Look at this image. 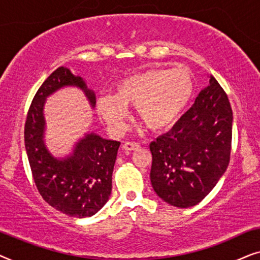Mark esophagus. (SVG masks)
Wrapping results in <instances>:
<instances>
[{
    "instance_id": "esophagus-1",
    "label": "esophagus",
    "mask_w": 260,
    "mask_h": 260,
    "mask_svg": "<svg viewBox=\"0 0 260 260\" xmlns=\"http://www.w3.org/2000/svg\"><path fill=\"white\" fill-rule=\"evenodd\" d=\"M139 147L140 145L138 143H133V141H126L122 146L124 151H134V150H138Z\"/></svg>"
}]
</instances>
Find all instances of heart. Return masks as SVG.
Masks as SVG:
<instances>
[{
  "label": "heart",
  "instance_id": "1",
  "mask_svg": "<svg viewBox=\"0 0 260 260\" xmlns=\"http://www.w3.org/2000/svg\"><path fill=\"white\" fill-rule=\"evenodd\" d=\"M193 75L186 67L151 68L122 79L113 95L100 96L99 115L113 132H121L128 106L147 128L161 131L174 124L191 99Z\"/></svg>",
  "mask_w": 260,
  "mask_h": 260
}]
</instances>
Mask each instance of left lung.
<instances>
[{
	"label": "left lung",
	"mask_w": 260,
	"mask_h": 260,
	"mask_svg": "<svg viewBox=\"0 0 260 260\" xmlns=\"http://www.w3.org/2000/svg\"><path fill=\"white\" fill-rule=\"evenodd\" d=\"M232 123L227 94L210 77L170 132L150 144L151 183L161 200L188 208L212 191L230 164Z\"/></svg>",
	"instance_id": "left-lung-1"
}]
</instances>
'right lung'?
<instances>
[{
    "mask_svg": "<svg viewBox=\"0 0 260 260\" xmlns=\"http://www.w3.org/2000/svg\"><path fill=\"white\" fill-rule=\"evenodd\" d=\"M65 85L81 88L94 107L96 99L79 76L60 67L48 76L30 103L25 122V147L38 191L48 205L72 217H89L106 205L112 192V175L120 141L86 134L70 157H52L44 144V103Z\"/></svg>",
    "mask_w": 260,
    "mask_h": 260,
    "instance_id": "right-lung-1",
    "label": "right lung"
}]
</instances>
